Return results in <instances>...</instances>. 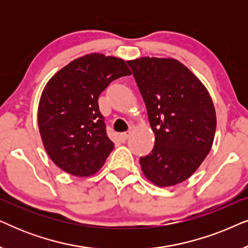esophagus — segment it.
Segmentation results:
<instances>
[{
    "label": "esophagus",
    "mask_w": 248,
    "mask_h": 248,
    "mask_svg": "<svg viewBox=\"0 0 248 248\" xmlns=\"http://www.w3.org/2000/svg\"><path fill=\"white\" fill-rule=\"evenodd\" d=\"M130 135H131V132L130 131H127V132H124V133H122L121 135H120V139L123 142H125L127 140L128 138H130Z\"/></svg>",
    "instance_id": "1"
}]
</instances>
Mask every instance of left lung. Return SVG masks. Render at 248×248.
Returning <instances> with one entry per match:
<instances>
[{"label": "left lung", "mask_w": 248, "mask_h": 248, "mask_svg": "<svg viewBox=\"0 0 248 248\" xmlns=\"http://www.w3.org/2000/svg\"><path fill=\"white\" fill-rule=\"evenodd\" d=\"M127 64L155 133L154 149L140 158L142 171L160 187L179 184L211 150L217 127L211 96L191 70L171 57L145 56Z\"/></svg>", "instance_id": "8db88e82"}]
</instances>
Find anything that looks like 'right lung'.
I'll return each mask as SVG.
<instances>
[{"mask_svg": "<svg viewBox=\"0 0 248 248\" xmlns=\"http://www.w3.org/2000/svg\"><path fill=\"white\" fill-rule=\"evenodd\" d=\"M124 60L91 53L73 60L50 78L38 106L44 148L57 167L84 177L96 174L114 149L98 106L111 81L131 76Z\"/></svg>", "mask_w": 248, "mask_h": 248, "instance_id": "add662e5", "label": "right lung"}]
</instances>
